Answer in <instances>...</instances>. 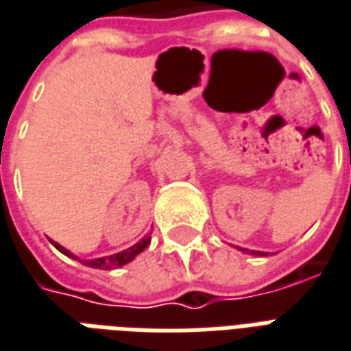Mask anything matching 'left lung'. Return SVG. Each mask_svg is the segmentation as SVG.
Returning <instances> with one entry per match:
<instances>
[{
    "label": "left lung",
    "mask_w": 351,
    "mask_h": 351,
    "mask_svg": "<svg viewBox=\"0 0 351 351\" xmlns=\"http://www.w3.org/2000/svg\"><path fill=\"white\" fill-rule=\"evenodd\" d=\"M244 252H247V250H244ZM250 254H255V255H263V252H250Z\"/></svg>",
    "instance_id": "1"
}]
</instances>
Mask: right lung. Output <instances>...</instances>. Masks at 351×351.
<instances>
[{"instance_id":"1","label":"right lung","mask_w":351,"mask_h":351,"mask_svg":"<svg viewBox=\"0 0 351 351\" xmlns=\"http://www.w3.org/2000/svg\"><path fill=\"white\" fill-rule=\"evenodd\" d=\"M53 242V241H51ZM147 244H149V237H144L141 242H136L135 246H131L129 250H123V252H120V254H114V255H109V257H99V259H92V261H83L86 266H92V268H101V270H110V268H118V266H123L128 265L129 261H133L136 257V255L141 254V252H144L147 247ZM53 246L59 250V252H62L64 255H68V257H73V254H70L68 250H64V247L60 246V244H57V242H53ZM73 259H77V257H73Z\"/></svg>"}]
</instances>
